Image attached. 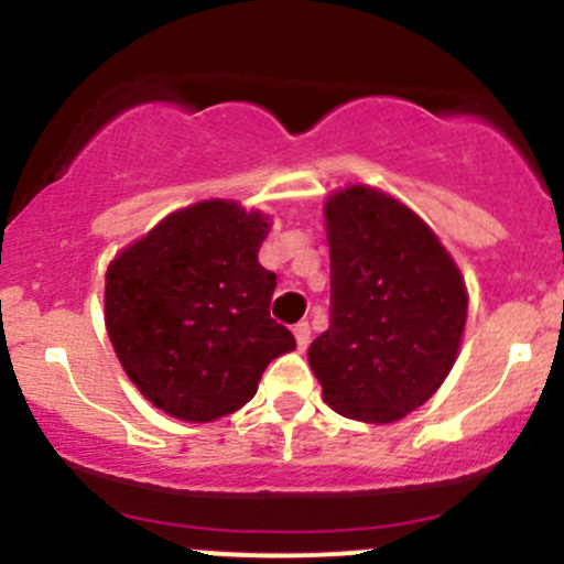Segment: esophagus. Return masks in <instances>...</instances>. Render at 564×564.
<instances>
[{
    "mask_svg": "<svg viewBox=\"0 0 564 564\" xmlns=\"http://www.w3.org/2000/svg\"><path fill=\"white\" fill-rule=\"evenodd\" d=\"M292 333H294V338H297V349L300 351H305L308 349V344H311V327H308V322H297L292 327Z\"/></svg>",
    "mask_w": 564,
    "mask_h": 564,
    "instance_id": "34e87169",
    "label": "esophagus"
}]
</instances>
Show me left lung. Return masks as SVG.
Returning <instances> with one entry per match:
<instances>
[{"label":"left lung","mask_w":564,"mask_h":564,"mask_svg":"<svg viewBox=\"0 0 564 564\" xmlns=\"http://www.w3.org/2000/svg\"><path fill=\"white\" fill-rule=\"evenodd\" d=\"M329 329L311 344L327 406L388 425L423 406L451 373L464 338V275L414 209L371 185L324 204Z\"/></svg>","instance_id":"8db88e82"}]
</instances>
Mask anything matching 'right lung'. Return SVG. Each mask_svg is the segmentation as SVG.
<instances>
[{
  "instance_id": "add662e5",
  "label": "right lung",
  "mask_w": 564,
  "mask_h": 564,
  "mask_svg": "<svg viewBox=\"0 0 564 564\" xmlns=\"http://www.w3.org/2000/svg\"><path fill=\"white\" fill-rule=\"evenodd\" d=\"M270 215L207 198L166 215L106 270V329L130 382L185 423L242 409L294 346L270 318L275 275L259 264Z\"/></svg>"
}]
</instances>
